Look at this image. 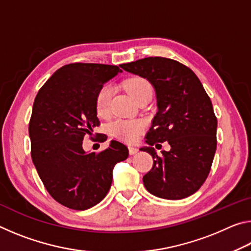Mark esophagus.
<instances>
[{
	"label": "esophagus",
	"mask_w": 251,
	"mask_h": 251,
	"mask_svg": "<svg viewBox=\"0 0 251 251\" xmlns=\"http://www.w3.org/2000/svg\"><path fill=\"white\" fill-rule=\"evenodd\" d=\"M128 151H129V154H130V155H135V154H137V152H138V148L129 146V147H128Z\"/></svg>",
	"instance_id": "1"
}]
</instances>
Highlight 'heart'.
I'll use <instances>...</instances> for the list:
<instances>
[{
	"instance_id": "b5f03b06",
	"label": "heart",
	"mask_w": 251,
	"mask_h": 251,
	"mask_svg": "<svg viewBox=\"0 0 251 251\" xmlns=\"http://www.w3.org/2000/svg\"><path fill=\"white\" fill-rule=\"evenodd\" d=\"M124 86L126 91L133 99L138 101L143 97L147 95H152V86L148 82V79L134 76L125 82ZM113 95V87L109 84H105L101 86L96 94L95 106L96 112L100 116L104 117L109 113L110 100ZM145 128V123L142 120H117L110 126V131L116 138L127 143H134L139 138V136Z\"/></svg>"
}]
</instances>
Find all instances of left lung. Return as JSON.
<instances>
[{
  "label": "left lung",
  "instance_id": "obj_1",
  "mask_svg": "<svg viewBox=\"0 0 251 251\" xmlns=\"http://www.w3.org/2000/svg\"><path fill=\"white\" fill-rule=\"evenodd\" d=\"M121 67L147 78L155 88L158 112L146 143L171 145L161 156L152 147L141 148L154 159L143 177L146 189L172 201L195 194L209 175L217 147V118L201 80L189 67L166 57H146Z\"/></svg>",
  "mask_w": 251,
  "mask_h": 251
}]
</instances>
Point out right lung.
I'll use <instances>...</instances> for the list:
<instances>
[{
  "label": "right lung",
  "mask_w": 251,
  "mask_h": 251,
  "mask_svg": "<svg viewBox=\"0 0 251 251\" xmlns=\"http://www.w3.org/2000/svg\"><path fill=\"white\" fill-rule=\"evenodd\" d=\"M120 72L116 65L72 63L55 72L34 100L28 124L34 166L50 196L71 209L103 201L114 166L128 157V148L116 141L100 152L83 150L85 136L93 138L100 125L97 92Z\"/></svg>",
  "instance_id": "add662e5"
}]
</instances>
